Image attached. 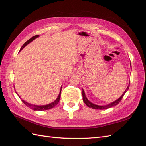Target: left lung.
Segmentation results:
<instances>
[{
  "label": "left lung",
  "instance_id": "obj_1",
  "mask_svg": "<svg viewBox=\"0 0 146 146\" xmlns=\"http://www.w3.org/2000/svg\"><path fill=\"white\" fill-rule=\"evenodd\" d=\"M130 66H131V63H130ZM129 86H130V83L129 86H127V89L125 90V91L123 92V93L122 94V95L118 99H117L116 100L113 102L110 103L107 105H96V104H92V102H91L90 100H88V99L86 98V97L85 96V91H84L83 90H82V96H83V100L84 102V103H85L88 107L90 108H93V109H96V110H105V109H107V108H111V107H114V106H116L117 105L119 102H120L121 100H122V99L123 98V96H124V94H125V92L128 91V90H129Z\"/></svg>",
  "mask_w": 146,
  "mask_h": 146
}]
</instances>
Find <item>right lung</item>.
<instances>
[{"label":"right lung","mask_w":146,"mask_h":146,"mask_svg":"<svg viewBox=\"0 0 146 146\" xmlns=\"http://www.w3.org/2000/svg\"><path fill=\"white\" fill-rule=\"evenodd\" d=\"M39 35H35V36H33L32 38H31L30 39H29V40H28L27 41H26V42L24 44L23 46L21 47V49H20V51H21L22 49H23V48L25 46H27V45L28 44H29L30 42H31L32 41H33L35 39H36V38H38V37H39ZM61 88H62V86H61V87L60 92V94H59V95H58V98H56V99L55 101H54V102H52L51 104H49L45 105H35L30 104L27 102L24 101V100H23L22 99H21L22 100V101L23 102V103H24L26 106H27V107H28L29 108H31L32 110H33L34 111H44V110H49V109H51V108H54V107H55V106L59 102L60 99V96H61ZM16 94H17V92H16ZM17 95H18V94H17ZM18 96L19 97V98H21L20 96H19V95H18Z\"/></svg>","instance_id":"right-lung-1"}]
</instances>
